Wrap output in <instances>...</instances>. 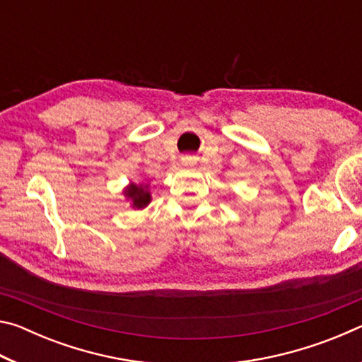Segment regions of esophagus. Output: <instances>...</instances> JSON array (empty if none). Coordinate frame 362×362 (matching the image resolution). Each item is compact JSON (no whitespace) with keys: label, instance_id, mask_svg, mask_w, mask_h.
<instances>
[{"label":"esophagus","instance_id":"esophagus-1","mask_svg":"<svg viewBox=\"0 0 362 362\" xmlns=\"http://www.w3.org/2000/svg\"><path fill=\"white\" fill-rule=\"evenodd\" d=\"M183 161H185V163H192V158H185V159H183Z\"/></svg>","mask_w":362,"mask_h":362}]
</instances>
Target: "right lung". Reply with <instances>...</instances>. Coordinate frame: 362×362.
I'll list each match as a JSON object with an SVG mask.
<instances>
[{
  "instance_id": "obj_1",
  "label": "right lung",
  "mask_w": 362,
  "mask_h": 362,
  "mask_svg": "<svg viewBox=\"0 0 362 362\" xmlns=\"http://www.w3.org/2000/svg\"><path fill=\"white\" fill-rule=\"evenodd\" d=\"M122 194H124L126 201L131 204L132 209H145L151 203V192L148 183L131 182L129 185L122 189Z\"/></svg>"
}]
</instances>
